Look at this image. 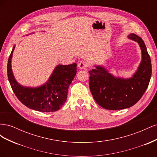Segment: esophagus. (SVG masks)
<instances>
[{"instance_id": "1", "label": "esophagus", "mask_w": 157, "mask_h": 157, "mask_svg": "<svg viewBox=\"0 0 157 157\" xmlns=\"http://www.w3.org/2000/svg\"><path fill=\"white\" fill-rule=\"evenodd\" d=\"M78 67L80 69H87L88 64H87V63L86 62V61H80V62L78 63Z\"/></svg>"}]
</instances>
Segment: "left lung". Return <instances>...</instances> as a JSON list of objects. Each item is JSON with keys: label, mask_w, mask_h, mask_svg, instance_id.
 <instances>
[{"label": "left lung", "mask_w": 157, "mask_h": 157, "mask_svg": "<svg viewBox=\"0 0 157 157\" xmlns=\"http://www.w3.org/2000/svg\"><path fill=\"white\" fill-rule=\"evenodd\" d=\"M130 39L138 42L142 60L136 73L130 78L115 77L102 66L89 71V86L95 101L108 110L129 108L138 101L149 86L152 68L150 56L141 38L131 33Z\"/></svg>", "instance_id": "obj_1"}]
</instances>
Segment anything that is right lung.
<instances>
[{
    "instance_id": "right-lung-1",
    "label": "right lung",
    "mask_w": 157,
    "mask_h": 157,
    "mask_svg": "<svg viewBox=\"0 0 157 157\" xmlns=\"http://www.w3.org/2000/svg\"><path fill=\"white\" fill-rule=\"evenodd\" d=\"M15 49L13 47L7 65L8 78L13 92L17 99L28 108L40 112L59 110L67 100L68 88L77 73V64L58 65L46 84L37 88L21 86L14 78L11 59Z\"/></svg>"
}]
</instances>
